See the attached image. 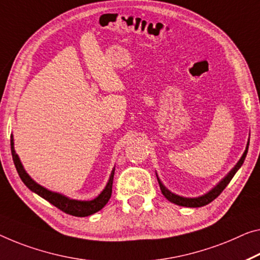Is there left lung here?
I'll return each mask as SVG.
<instances>
[{"instance_id":"left-lung-1","label":"left lung","mask_w":260,"mask_h":260,"mask_svg":"<svg viewBox=\"0 0 260 260\" xmlns=\"http://www.w3.org/2000/svg\"><path fill=\"white\" fill-rule=\"evenodd\" d=\"M247 149H249V143H247V146H246V150L244 154L242 155L241 160L237 162V165L234 167L233 170L229 174L226 175V177L223 179V180L218 183V185L215 187V188L211 189L209 193H207L206 195H203V197H200V198H195V199H188V198H181V197H178V195H175L173 193H171L170 190H167L165 187H164L162 183L160 182V180L158 179V182H159V186H160V190L164 197H165L169 201L175 203V205H179V206H183V207H191V208H195V207H202V206H206L210 203L211 201H214L215 199H216L219 194L222 193L223 189L225 188L228 186V183L231 181V179L234 178V175L236 174V172L239 170V167L243 165V162L245 160V157H246V153H247Z\"/></svg>"}]
</instances>
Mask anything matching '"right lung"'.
Returning a JSON list of instances; mask_svg holds the SVG:
<instances>
[{
  "mask_svg": "<svg viewBox=\"0 0 260 260\" xmlns=\"http://www.w3.org/2000/svg\"><path fill=\"white\" fill-rule=\"evenodd\" d=\"M10 145H11V154H13V160L15 164V167L18 172L19 178L22 179V181L24 183H25V186L29 189L35 191V193H37L39 197H42L43 199H45L46 201H49L51 205H53L54 207H57L58 209L63 211V213L70 214L72 216H78V217L89 216V215L101 210L103 207L107 205L108 201H109V199L111 197V191H113V179H114L115 169L113 170V172H111L109 182H108V185L106 186L105 190H103L96 199L91 200V201H77V200H70L65 197H62L60 194L47 190L46 188H44V187L39 186L38 183H36L32 179L26 174V172L24 171L22 164L19 161L18 155L15 153L13 136L10 137Z\"/></svg>",
  "mask_w": 260,
  "mask_h": 260,
  "instance_id": "1",
  "label": "right lung"
}]
</instances>
